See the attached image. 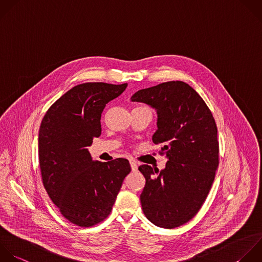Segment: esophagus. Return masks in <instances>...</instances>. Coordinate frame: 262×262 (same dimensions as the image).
I'll list each match as a JSON object with an SVG mask.
<instances>
[{
    "mask_svg": "<svg viewBox=\"0 0 262 262\" xmlns=\"http://www.w3.org/2000/svg\"><path fill=\"white\" fill-rule=\"evenodd\" d=\"M130 165H131V168H132V171H133V172L137 171L138 166H137V163H136L134 160H131V161H130Z\"/></svg>",
    "mask_w": 262,
    "mask_h": 262,
    "instance_id": "1",
    "label": "esophagus"
}]
</instances>
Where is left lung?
<instances>
[{
    "label": "left lung",
    "instance_id": "1",
    "mask_svg": "<svg viewBox=\"0 0 262 262\" xmlns=\"http://www.w3.org/2000/svg\"><path fill=\"white\" fill-rule=\"evenodd\" d=\"M131 100L157 110L152 141L168 159L161 171L148 165L138 168L145 178L143 213L160 227H178L199 212L214 181L219 164L215 120L203 98L181 81L139 90Z\"/></svg>",
    "mask_w": 262,
    "mask_h": 262
}]
</instances>
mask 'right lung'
<instances>
[{
    "mask_svg": "<svg viewBox=\"0 0 262 262\" xmlns=\"http://www.w3.org/2000/svg\"><path fill=\"white\" fill-rule=\"evenodd\" d=\"M128 84L84 83L57 99L39 130L44 187L70 222L94 226L111 213L131 167L127 159L94 162L87 149L101 134V114Z\"/></svg>",
    "mask_w": 262,
    "mask_h": 262,
    "instance_id": "right-lung-1",
    "label": "right lung"
}]
</instances>
